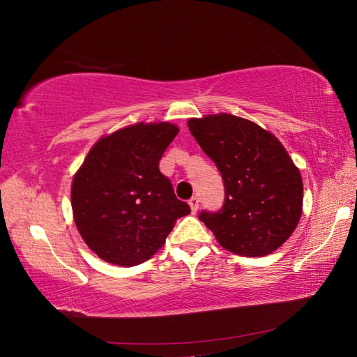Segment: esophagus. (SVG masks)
<instances>
[{
	"label": "esophagus",
	"mask_w": 357,
	"mask_h": 357,
	"mask_svg": "<svg viewBox=\"0 0 357 357\" xmlns=\"http://www.w3.org/2000/svg\"><path fill=\"white\" fill-rule=\"evenodd\" d=\"M189 204H190V209H192V213L195 214L197 211H198V204H200V200H198V197H192L190 200H189Z\"/></svg>",
	"instance_id": "34e87169"
}]
</instances>
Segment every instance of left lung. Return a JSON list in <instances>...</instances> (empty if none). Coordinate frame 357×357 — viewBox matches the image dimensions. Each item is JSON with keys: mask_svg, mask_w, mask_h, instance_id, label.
I'll use <instances>...</instances> for the list:
<instances>
[{"mask_svg": "<svg viewBox=\"0 0 357 357\" xmlns=\"http://www.w3.org/2000/svg\"><path fill=\"white\" fill-rule=\"evenodd\" d=\"M222 174L225 202L198 215L219 244L243 257H264L291 236L302 214V178L282 143L249 119L228 113L187 121Z\"/></svg>", "mask_w": 357, "mask_h": 357, "instance_id": "left-lung-1", "label": "left lung"}]
</instances>
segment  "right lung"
Here are the masks:
<instances>
[{
  "label": "right lung",
  "instance_id": "obj_1",
  "mask_svg": "<svg viewBox=\"0 0 357 357\" xmlns=\"http://www.w3.org/2000/svg\"><path fill=\"white\" fill-rule=\"evenodd\" d=\"M179 129L138 123L102 137L72 181L78 233L107 263L135 266L165 244L189 204L174 195L159 160Z\"/></svg>",
  "mask_w": 357,
  "mask_h": 357
}]
</instances>
